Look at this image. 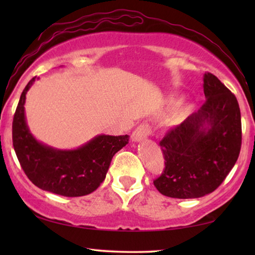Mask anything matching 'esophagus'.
<instances>
[{"instance_id":"esophagus-1","label":"esophagus","mask_w":255,"mask_h":255,"mask_svg":"<svg viewBox=\"0 0 255 255\" xmlns=\"http://www.w3.org/2000/svg\"><path fill=\"white\" fill-rule=\"evenodd\" d=\"M150 132V128L148 126V124H140L139 126H138L135 130L132 131L131 133V140L132 141H140L145 139L146 137L149 135Z\"/></svg>"}]
</instances>
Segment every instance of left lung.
Masks as SVG:
<instances>
[{"label": "left lung", "mask_w": 255, "mask_h": 255, "mask_svg": "<svg viewBox=\"0 0 255 255\" xmlns=\"http://www.w3.org/2000/svg\"><path fill=\"white\" fill-rule=\"evenodd\" d=\"M206 101L159 141L165 167L154 180L162 195L178 199L215 191L239 158L241 111L236 97L211 73L204 74Z\"/></svg>", "instance_id": "1"}]
</instances>
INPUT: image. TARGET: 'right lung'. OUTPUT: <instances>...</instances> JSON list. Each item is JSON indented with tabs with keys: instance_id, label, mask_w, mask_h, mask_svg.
Masks as SVG:
<instances>
[{
	"instance_id": "obj_1",
	"label": "right lung",
	"mask_w": 255,
	"mask_h": 255,
	"mask_svg": "<svg viewBox=\"0 0 255 255\" xmlns=\"http://www.w3.org/2000/svg\"><path fill=\"white\" fill-rule=\"evenodd\" d=\"M36 76L29 81L16 107L12 140L20 165L31 182L45 191L65 197L89 195L99 188L114 155L126 146L129 136L99 135L72 150L55 149L34 138L27 126L24 102Z\"/></svg>"
}]
</instances>
